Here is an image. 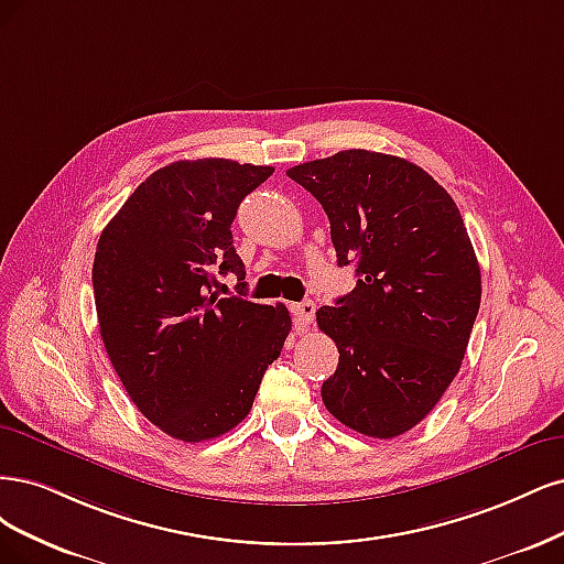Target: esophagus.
<instances>
[{"label":"esophagus","instance_id":"1","mask_svg":"<svg viewBox=\"0 0 564 564\" xmlns=\"http://www.w3.org/2000/svg\"><path fill=\"white\" fill-rule=\"evenodd\" d=\"M293 316H295L297 330H306L308 325L314 323V316H316V304H314L312 300L300 302V304H293Z\"/></svg>","mask_w":564,"mask_h":564}]
</instances>
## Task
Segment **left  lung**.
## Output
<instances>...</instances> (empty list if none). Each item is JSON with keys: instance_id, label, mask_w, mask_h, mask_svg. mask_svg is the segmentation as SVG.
Listing matches in <instances>:
<instances>
[{"instance_id": "8db88e82", "label": "left lung", "mask_w": 564, "mask_h": 564, "mask_svg": "<svg viewBox=\"0 0 564 564\" xmlns=\"http://www.w3.org/2000/svg\"><path fill=\"white\" fill-rule=\"evenodd\" d=\"M330 220L337 264L356 288L316 312L339 366L328 412L370 438H395L441 401L462 368L480 308V267L462 213L408 159L344 150L288 169Z\"/></svg>"}]
</instances>
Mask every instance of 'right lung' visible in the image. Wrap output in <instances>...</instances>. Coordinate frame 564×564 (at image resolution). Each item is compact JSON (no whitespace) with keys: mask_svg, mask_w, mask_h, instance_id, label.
Wrapping results in <instances>:
<instances>
[{"mask_svg":"<svg viewBox=\"0 0 564 564\" xmlns=\"http://www.w3.org/2000/svg\"><path fill=\"white\" fill-rule=\"evenodd\" d=\"M274 173L231 159L154 171L100 234L94 293L105 351L135 408L175 441L202 443L246 420L293 328L283 304L220 297L246 269L231 223Z\"/></svg>","mask_w":564,"mask_h":564,"instance_id":"right-lung-1","label":"right lung"}]
</instances>
